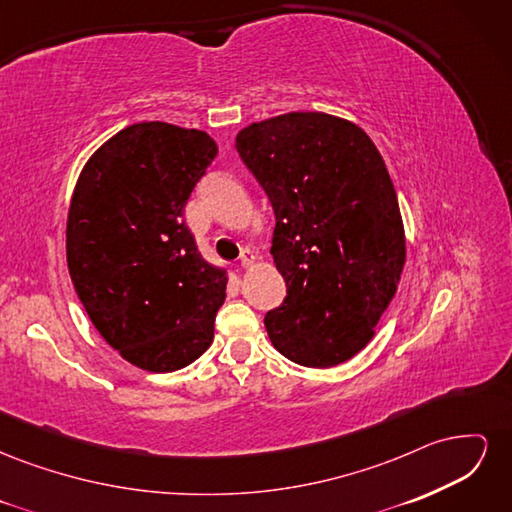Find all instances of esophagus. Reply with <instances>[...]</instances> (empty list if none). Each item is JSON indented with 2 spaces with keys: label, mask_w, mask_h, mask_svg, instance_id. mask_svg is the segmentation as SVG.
Here are the masks:
<instances>
[{
  "label": "esophagus",
  "mask_w": 512,
  "mask_h": 512,
  "mask_svg": "<svg viewBox=\"0 0 512 512\" xmlns=\"http://www.w3.org/2000/svg\"><path fill=\"white\" fill-rule=\"evenodd\" d=\"M254 260H256V258H254L252 252H243L241 258H239V265H241L243 269H250V267L254 265Z\"/></svg>",
  "instance_id": "1"
}]
</instances>
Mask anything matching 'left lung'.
I'll use <instances>...</instances> for the list:
<instances>
[{
    "mask_svg": "<svg viewBox=\"0 0 512 512\" xmlns=\"http://www.w3.org/2000/svg\"><path fill=\"white\" fill-rule=\"evenodd\" d=\"M235 147L275 213L271 254L286 299L265 316L271 344L305 367L352 359L374 337L406 262L380 151L359 126L324 113L252 123Z\"/></svg>",
    "mask_w": 512,
    "mask_h": 512,
    "instance_id": "left-lung-1",
    "label": "left lung"
}]
</instances>
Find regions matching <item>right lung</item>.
I'll return each mask as SVG.
<instances>
[{
	"label": "right lung",
	"instance_id": "right-lung-1",
	"mask_svg": "<svg viewBox=\"0 0 512 512\" xmlns=\"http://www.w3.org/2000/svg\"><path fill=\"white\" fill-rule=\"evenodd\" d=\"M218 156L207 132L134 123L85 164L70 203L68 269L98 333L166 374L213 342L226 275L200 256L183 209Z\"/></svg>",
	"mask_w": 512,
	"mask_h": 512
}]
</instances>
